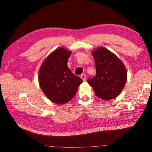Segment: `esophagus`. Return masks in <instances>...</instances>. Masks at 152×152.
<instances>
[{"mask_svg":"<svg viewBox=\"0 0 152 152\" xmlns=\"http://www.w3.org/2000/svg\"><path fill=\"white\" fill-rule=\"evenodd\" d=\"M80 77H81V79L83 80L84 81H86V75L85 74H82L81 75H80Z\"/></svg>","mask_w":152,"mask_h":152,"instance_id":"34e87169","label":"esophagus"}]
</instances>
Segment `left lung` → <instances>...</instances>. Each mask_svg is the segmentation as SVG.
I'll use <instances>...</instances> for the list:
<instances>
[{
	"label": "left lung",
	"mask_w": 152,
	"mask_h": 152,
	"mask_svg": "<svg viewBox=\"0 0 152 152\" xmlns=\"http://www.w3.org/2000/svg\"><path fill=\"white\" fill-rule=\"evenodd\" d=\"M96 66V76L87 80L96 95L104 100L116 98L127 81V70L121 60L103 47L92 52Z\"/></svg>",
	"instance_id": "obj_1"
}]
</instances>
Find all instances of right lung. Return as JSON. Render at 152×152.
Wrapping results in <instances>:
<instances>
[{
  "instance_id": "right-lung-1",
  "label": "right lung",
  "mask_w": 152,
  "mask_h": 152,
  "mask_svg": "<svg viewBox=\"0 0 152 152\" xmlns=\"http://www.w3.org/2000/svg\"><path fill=\"white\" fill-rule=\"evenodd\" d=\"M70 50L59 48L50 53L41 65L39 82L47 98L54 103L63 104L74 97L82 80L67 66Z\"/></svg>"
}]
</instances>
